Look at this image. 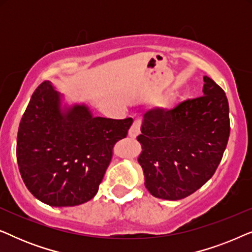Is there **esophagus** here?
I'll return each mask as SVG.
<instances>
[{
    "mask_svg": "<svg viewBox=\"0 0 252 252\" xmlns=\"http://www.w3.org/2000/svg\"><path fill=\"white\" fill-rule=\"evenodd\" d=\"M141 125H142V120H141L140 118H137V119L134 120L133 125L130 126V128H129L128 135L130 137H133V139H134V137H136L137 135H139L140 129H141Z\"/></svg>",
    "mask_w": 252,
    "mask_h": 252,
    "instance_id": "34e87169",
    "label": "esophagus"
}]
</instances>
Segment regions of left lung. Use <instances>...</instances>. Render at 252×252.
<instances>
[{
    "mask_svg": "<svg viewBox=\"0 0 252 252\" xmlns=\"http://www.w3.org/2000/svg\"><path fill=\"white\" fill-rule=\"evenodd\" d=\"M230 132L225 92L204 77L203 96L172 110L143 116L139 163L144 185L155 197L177 201L191 195L215 174Z\"/></svg>",
    "mask_w": 252,
    "mask_h": 252,
    "instance_id": "8db88e82",
    "label": "left lung"
}]
</instances>
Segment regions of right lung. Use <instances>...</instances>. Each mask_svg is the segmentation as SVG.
<instances>
[{
    "label": "right lung",
    "mask_w": 252,
    "mask_h": 252,
    "mask_svg": "<svg viewBox=\"0 0 252 252\" xmlns=\"http://www.w3.org/2000/svg\"><path fill=\"white\" fill-rule=\"evenodd\" d=\"M62 95L44 81L20 120L17 161L27 189L51 206H74L96 195L132 118L94 117L85 104L62 109Z\"/></svg>",
    "instance_id": "1"
}]
</instances>
